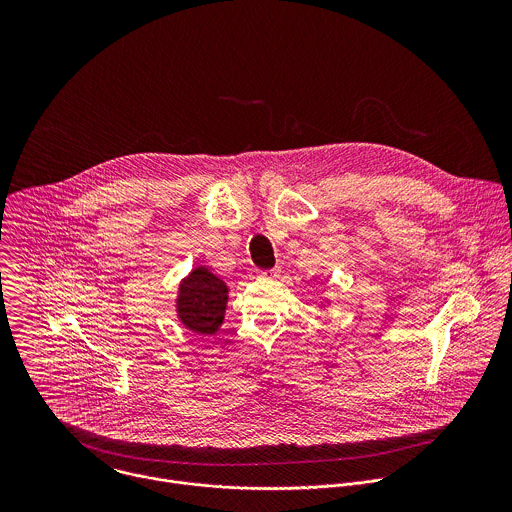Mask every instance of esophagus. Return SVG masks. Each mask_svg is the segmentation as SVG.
<instances>
[{
	"mask_svg": "<svg viewBox=\"0 0 512 512\" xmlns=\"http://www.w3.org/2000/svg\"><path fill=\"white\" fill-rule=\"evenodd\" d=\"M280 266H276V268H272V270H262V272H258V276H262V278H268V280H274V278H278L280 276Z\"/></svg>",
	"mask_w": 512,
	"mask_h": 512,
	"instance_id": "esophagus-1",
	"label": "esophagus"
}]
</instances>
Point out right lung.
Here are the masks:
<instances>
[{"instance_id": "obj_1", "label": "right lung", "mask_w": 512, "mask_h": 512, "mask_svg": "<svg viewBox=\"0 0 512 512\" xmlns=\"http://www.w3.org/2000/svg\"><path fill=\"white\" fill-rule=\"evenodd\" d=\"M228 286L209 268L199 266L179 284L177 317L193 333L215 335L224 321Z\"/></svg>"}]
</instances>
